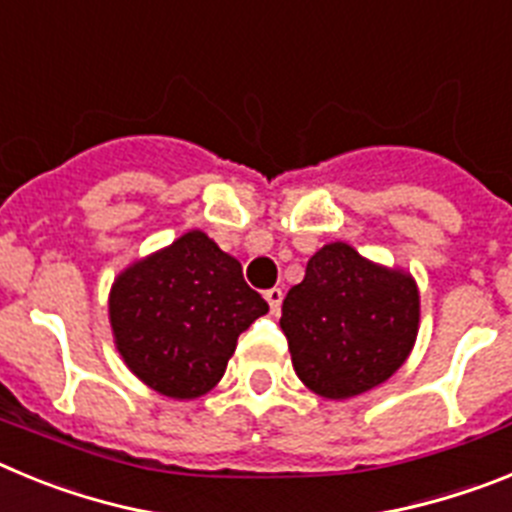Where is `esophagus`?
<instances>
[{
    "instance_id": "34e87169",
    "label": "esophagus",
    "mask_w": 512,
    "mask_h": 512,
    "mask_svg": "<svg viewBox=\"0 0 512 512\" xmlns=\"http://www.w3.org/2000/svg\"><path fill=\"white\" fill-rule=\"evenodd\" d=\"M264 297H266V302H269V307H271V312H274V315H277L279 312V307H282V297H284V292L279 287H271V289H266L264 292Z\"/></svg>"
}]
</instances>
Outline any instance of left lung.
Instances as JSON below:
<instances>
[{"label":"left lung","instance_id":"8db88e82","mask_svg":"<svg viewBox=\"0 0 512 512\" xmlns=\"http://www.w3.org/2000/svg\"><path fill=\"white\" fill-rule=\"evenodd\" d=\"M420 295L408 271L328 243L282 302L292 366L307 390L348 400L387 382L418 338Z\"/></svg>","mask_w":512,"mask_h":512}]
</instances>
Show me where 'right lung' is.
<instances>
[{"mask_svg":"<svg viewBox=\"0 0 512 512\" xmlns=\"http://www.w3.org/2000/svg\"><path fill=\"white\" fill-rule=\"evenodd\" d=\"M269 305L241 264L202 230L135 261L110 289L115 346L158 395L194 400L215 387L243 330Z\"/></svg>","mask_w":512,"mask_h":512,"instance_id":"right-lung-1","label":"right lung"}]
</instances>
